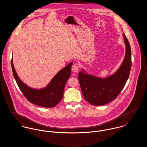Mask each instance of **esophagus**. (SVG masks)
<instances>
[{
	"label": "esophagus",
	"instance_id": "34e87169",
	"mask_svg": "<svg viewBox=\"0 0 147 147\" xmlns=\"http://www.w3.org/2000/svg\"><path fill=\"white\" fill-rule=\"evenodd\" d=\"M71 70L74 72H78L79 71V67L76 64H73L71 66Z\"/></svg>",
	"mask_w": 147,
	"mask_h": 147
}]
</instances>
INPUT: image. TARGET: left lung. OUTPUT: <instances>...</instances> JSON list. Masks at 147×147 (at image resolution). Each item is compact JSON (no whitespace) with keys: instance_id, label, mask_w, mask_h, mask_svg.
<instances>
[{"instance_id":"1","label":"left lung","mask_w":147,"mask_h":147,"mask_svg":"<svg viewBox=\"0 0 147 147\" xmlns=\"http://www.w3.org/2000/svg\"><path fill=\"white\" fill-rule=\"evenodd\" d=\"M126 45L124 61L112 76L102 79L79 73L82 92L86 101L93 105H103L114 100L120 94L129 78L131 67V51L129 40L123 33Z\"/></svg>"}]
</instances>
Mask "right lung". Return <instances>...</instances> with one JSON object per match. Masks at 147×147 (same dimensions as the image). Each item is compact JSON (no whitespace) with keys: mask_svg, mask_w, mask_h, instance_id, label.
Wrapping results in <instances>:
<instances>
[{"mask_svg":"<svg viewBox=\"0 0 147 147\" xmlns=\"http://www.w3.org/2000/svg\"><path fill=\"white\" fill-rule=\"evenodd\" d=\"M72 64V63H69L57 73L47 87L41 90H35L30 88L20 80L13 64L12 59L11 60L15 79L23 95L30 102L46 108H53L61 100L66 83L70 76Z\"/></svg>","mask_w":147,"mask_h":147,"instance_id":"add662e5","label":"right lung"}]
</instances>
